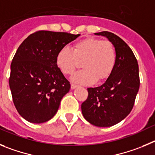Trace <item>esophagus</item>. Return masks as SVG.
Masks as SVG:
<instances>
[{
    "instance_id": "1",
    "label": "esophagus",
    "mask_w": 155,
    "mask_h": 155,
    "mask_svg": "<svg viewBox=\"0 0 155 155\" xmlns=\"http://www.w3.org/2000/svg\"><path fill=\"white\" fill-rule=\"evenodd\" d=\"M77 85H76V84H73V83H72V84H71V89H72V90H73V89H76V87H77Z\"/></svg>"
}]
</instances>
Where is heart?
Returning <instances> with one entry per match:
<instances>
[{
  "mask_svg": "<svg viewBox=\"0 0 155 155\" xmlns=\"http://www.w3.org/2000/svg\"><path fill=\"white\" fill-rule=\"evenodd\" d=\"M82 62L84 69L76 73L72 80L80 84H92L110 76L117 62V51L111 41L87 38L75 43L72 49L64 47L56 55V64L61 72L72 76Z\"/></svg>",
  "mask_w": 155,
  "mask_h": 155,
  "instance_id": "b5f03b06",
  "label": "heart"
}]
</instances>
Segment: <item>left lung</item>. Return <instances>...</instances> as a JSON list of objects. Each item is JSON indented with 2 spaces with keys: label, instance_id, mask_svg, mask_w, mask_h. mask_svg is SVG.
I'll return each instance as SVG.
<instances>
[{
  "label": "left lung",
  "instance_id": "obj_1",
  "mask_svg": "<svg viewBox=\"0 0 155 155\" xmlns=\"http://www.w3.org/2000/svg\"><path fill=\"white\" fill-rule=\"evenodd\" d=\"M95 35L105 36L114 45L117 62L104 84L88 88V97L81 108L91 124L111 127L123 120L133 109L140 87L138 64L130 48L117 35L109 31Z\"/></svg>",
  "mask_w": 155,
  "mask_h": 155
}]
</instances>
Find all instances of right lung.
Returning <instances> with one entry per match:
<instances>
[{
  "mask_svg": "<svg viewBox=\"0 0 155 155\" xmlns=\"http://www.w3.org/2000/svg\"><path fill=\"white\" fill-rule=\"evenodd\" d=\"M80 35L38 31L20 45L12 59L9 86L15 108L35 124L53 117L70 83L57 66L61 48Z\"/></svg>",
  "mask_w": 155,
  "mask_h": 155,
  "instance_id": "add662e5",
  "label": "right lung"
}]
</instances>
